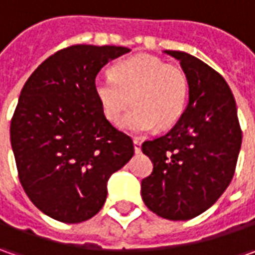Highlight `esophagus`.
I'll use <instances>...</instances> for the list:
<instances>
[{
    "instance_id": "34e87169",
    "label": "esophagus",
    "mask_w": 255,
    "mask_h": 255,
    "mask_svg": "<svg viewBox=\"0 0 255 255\" xmlns=\"http://www.w3.org/2000/svg\"><path fill=\"white\" fill-rule=\"evenodd\" d=\"M133 146H134V152L139 153L142 150V140L140 139H133Z\"/></svg>"
}]
</instances>
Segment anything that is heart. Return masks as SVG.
I'll return each mask as SVG.
<instances>
[{
  "instance_id": "heart-1",
  "label": "heart",
  "mask_w": 255,
  "mask_h": 255,
  "mask_svg": "<svg viewBox=\"0 0 255 255\" xmlns=\"http://www.w3.org/2000/svg\"><path fill=\"white\" fill-rule=\"evenodd\" d=\"M95 93L105 118L112 123L121 119L132 101L134 106L121 126L129 132H149L156 125L167 128L180 118L187 102L189 79L180 66L140 55L116 64L112 74L98 75Z\"/></svg>"
}]
</instances>
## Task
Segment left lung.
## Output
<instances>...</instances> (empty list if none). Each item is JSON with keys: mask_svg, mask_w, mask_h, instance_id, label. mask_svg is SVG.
I'll use <instances>...</instances> for the list:
<instances>
[{"mask_svg": "<svg viewBox=\"0 0 255 255\" xmlns=\"http://www.w3.org/2000/svg\"><path fill=\"white\" fill-rule=\"evenodd\" d=\"M164 52L179 59L187 75L189 105L169 132L143 142L153 171L142 180V199L163 219L190 220L229 187L243 133L224 78L193 55Z\"/></svg>", "mask_w": 255, "mask_h": 255, "instance_id": "1", "label": "left lung"}]
</instances>
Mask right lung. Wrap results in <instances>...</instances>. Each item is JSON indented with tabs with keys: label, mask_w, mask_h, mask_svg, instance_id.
<instances>
[{
	"label": "right lung",
	"mask_w": 255,
	"mask_h": 255,
	"mask_svg": "<svg viewBox=\"0 0 255 255\" xmlns=\"http://www.w3.org/2000/svg\"><path fill=\"white\" fill-rule=\"evenodd\" d=\"M125 46L72 45L28 78L11 119V146L26 196L55 220L76 224L105 204L106 183L134 153L102 112L95 78Z\"/></svg>",
	"instance_id": "add662e5"
}]
</instances>
